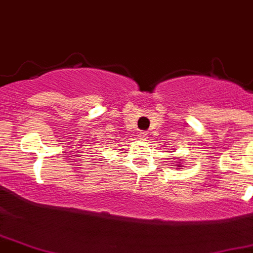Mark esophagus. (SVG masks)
<instances>
[{"instance_id":"1","label":"esophagus","mask_w":253,"mask_h":253,"mask_svg":"<svg viewBox=\"0 0 253 253\" xmlns=\"http://www.w3.org/2000/svg\"><path fill=\"white\" fill-rule=\"evenodd\" d=\"M147 136H148V134H147L146 131H140L139 132V138L140 139H147Z\"/></svg>"}]
</instances>
